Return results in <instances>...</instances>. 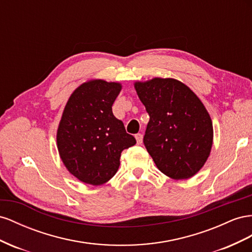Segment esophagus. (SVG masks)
I'll list each match as a JSON object with an SVG mask.
<instances>
[{"label": "esophagus", "instance_id": "1", "mask_svg": "<svg viewBox=\"0 0 252 252\" xmlns=\"http://www.w3.org/2000/svg\"><path fill=\"white\" fill-rule=\"evenodd\" d=\"M135 138H136V141H137V145H141V143H142V134H140V133L136 134Z\"/></svg>", "mask_w": 252, "mask_h": 252}]
</instances>
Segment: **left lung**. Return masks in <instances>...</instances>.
I'll list each match as a JSON object with an SVG mask.
<instances>
[{
	"label": "left lung",
	"instance_id": "left-lung-1",
	"mask_svg": "<svg viewBox=\"0 0 252 252\" xmlns=\"http://www.w3.org/2000/svg\"><path fill=\"white\" fill-rule=\"evenodd\" d=\"M136 93L150 116L143 143L160 172L175 181L204 167L213 143V126L204 103L173 78L136 81Z\"/></svg>",
	"mask_w": 252,
	"mask_h": 252
}]
</instances>
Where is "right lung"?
I'll use <instances>...</instances> for the list:
<instances>
[{"label": "right lung", "mask_w": 252, "mask_h": 252, "mask_svg": "<svg viewBox=\"0 0 252 252\" xmlns=\"http://www.w3.org/2000/svg\"><path fill=\"white\" fill-rule=\"evenodd\" d=\"M119 82L92 79L71 93L57 130V147L64 166L79 181L103 185L116 174L120 155L136 143L112 105Z\"/></svg>", "instance_id": "add662e5"}]
</instances>
